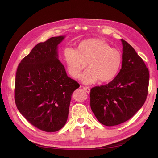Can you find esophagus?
Returning a JSON list of instances; mask_svg holds the SVG:
<instances>
[{
  "mask_svg": "<svg viewBox=\"0 0 158 158\" xmlns=\"http://www.w3.org/2000/svg\"><path fill=\"white\" fill-rule=\"evenodd\" d=\"M83 88L88 94H89V92H90V88L89 87H85H85H83Z\"/></svg>",
  "mask_w": 158,
  "mask_h": 158,
  "instance_id": "obj_1",
  "label": "esophagus"
}]
</instances>
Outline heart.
Here are the masks:
<instances>
[{
	"label": "heart",
	"instance_id": "1",
	"mask_svg": "<svg viewBox=\"0 0 158 158\" xmlns=\"http://www.w3.org/2000/svg\"><path fill=\"white\" fill-rule=\"evenodd\" d=\"M64 56L69 73L75 79L80 77L87 64L88 69L82 76V82L85 84L98 80L102 83L111 82L117 77L123 63L120 51L98 38L81 41L76 50L65 49Z\"/></svg>",
	"mask_w": 158,
	"mask_h": 158
}]
</instances>
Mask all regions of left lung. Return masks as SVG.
<instances>
[{
	"mask_svg": "<svg viewBox=\"0 0 158 158\" xmlns=\"http://www.w3.org/2000/svg\"><path fill=\"white\" fill-rule=\"evenodd\" d=\"M122 67L117 77L90 91V106L103 125L111 127L129 120L144 104L148 92L149 71L133 47L121 40Z\"/></svg>",
	"mask_w": 158,
	"mask_h": 158,
	"instance_id": "obj_1",
	"label": "left lung"
}]
</instances>
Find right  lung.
<instances>
[{"mask_svg":"<svg viewBox=\"0 0 158 158\" xmlns=\"http://www.w3.org/2000/svg\"><path fill=\"white\" fill-rule=\"evenodd\" d=\"M65 36L37 44L17 69L14 99L18 111L41 131H59L66 123L71 96L80 87L59 60L58 45Z\"/></svg>","mask_w":158,"mask_h":158,"instance_id":"add662e5","label":"right lung"}]
</instances>
